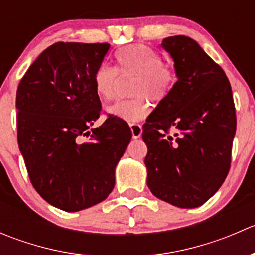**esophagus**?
Instances as JSON below:
<instances>
[{
  "mask_svg": "<svg viewBox=\"0 0 255 255\" xmlns=\"http://www.w3.org/2000/svg\"><path fill=\"white\" fill-rule=\"evenodd\" d=\"M130 130H132V137L134 139H138V138L142 137V133H143V128L140 125H137V123H130L129 125Z\"/></svg>",
  "mask_w": 255,
  "mask_h": 255,
  "instance_id": "34e87169",
  "label": "esophagus"
}]
</instances>
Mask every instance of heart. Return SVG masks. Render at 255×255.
Listing matches in <instances>:
<instances>
[{
    "label": "heart",
    "mask_w": 255,
    "mask_h": 255,
    "mask_svg": "<svg viewBox=\"0 0 255 255\" xmlns=\"http://www.w3.org/2000/svg\"><path fill=\"white\" fill-rule=\"evenodd\" d=\"M117 70L111 66H99L94 74V87L97 96L104 101H111L117 96L120 76H134L137 80L132 87V100L113 104L107 109L110 115L137 122L150 112L148 99L160 100L168 95L176 82V73L171 66L163 64L158 51L145 44L125 47L115 54Z\"/></svg>",
    "instance_id": "heart-1"
}]
</instances>
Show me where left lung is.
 I'll use <instances>...</instances> for the list:
<instances>
[{
    "label": "left lung",
    "instance_id": "8db88e82",
    "mask_svg": "<svg viewBox=\"0 0 255 255\" xmlns=\"http://www.w3.org/2000/svg\"><path fill=\"white\" fill-rule=\"evenodd\" d=\"M161 47L174 59L177 81L143 126L146 184L158 199L195 208L230 171L237 127L232 89L223 69L191 38H165Z\"/></svg>",
    "mask_w": 255,
    "mask_h": 255
}]
</instances>
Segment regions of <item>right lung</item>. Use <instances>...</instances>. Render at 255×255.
Masks as SVG:
<instances>
[{"label": "right lung", "instance_id": "right-lung-1", "mask_svg": "<svg viewBox=\"0 0 255 255\" xmlns=\"http://www.w3.org/2000/svg\"><path fill=\"white\" fill-rule=\"evenodd\" d=\"M109 43L58 42L45 49L17 89V139L38 194L68 212L104 201L115 169L130 142L127 123L102 112L94 74Z\"/></svg>", "mask_w": 255, "mask_h": 255}]
</instances>
